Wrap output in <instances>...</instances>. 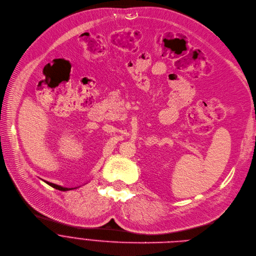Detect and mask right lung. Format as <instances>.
Instances as JSON below:
<instances>
[{"mask_svg": "<svg viewBox=\"0 0 256 256\" xmlns=\"http://www.w3.org/2000/svg\"><path fill=\"white\" fill-rule=\"evenodd\" d=\"M47 182L49 186H51V187H53V188H55V189H57V190H60V191H67V190H69L68 188L61 187V186H58V184H53V182Z\"/></svg>", "mask_w": 256, "mask_h": 256, "instance_id": "right-lung-1", "label": "right lung"}]
</instances>
